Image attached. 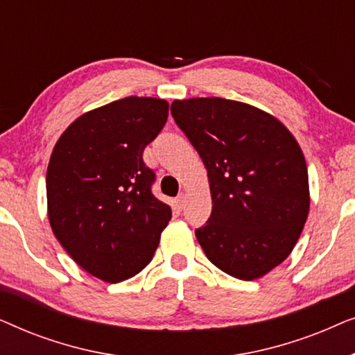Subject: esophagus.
Masks as SVG:
<instances>
[{"instance_id":"1","label":"esophagus","mask_w":355,"mask_h":355,"mask_svg":"<svg viewBox=\"0 0 355 355\" xmlns=\"http://www.w3.org/2000/svg\"><path fill=\"white\" fill-rule=\"evenodd\" d=\"M184 203H186V193L181 192V193H179V196L176 197V207L181 208V210H182Z\"/></svg>"}]
</instances>
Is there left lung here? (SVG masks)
I'll return each mask as SVG.
<instances>
[{
    "instance_id": "left-lung-1",
    "label": "left lung",
    "mask_w": 355,
    "mask_h": 355,
    "mask_svg": "<svg viewBox=\"0 0 355 355\" xmlns=\"http://www.w3.org/2000/svg\"><path fill=\"white\" fill-rule=\"evenodd\" d=\"M171 114L208 173L211 215L196 230L213 265L260 278L288 259L307 221L309 174L283 123L226 98L174 100Z\"/></svg>"
}]
</instances>
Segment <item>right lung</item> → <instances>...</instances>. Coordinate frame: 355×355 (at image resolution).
<instances>
[{
	"instance_id": "right-lung-1",
	"label": "right lung",
	"mask_w": 355,
	"mask_h": 355,
	"mask_svg": "<svg viewBox=\"0 0 355 355\" xmlns=\"http://www.w3.org/2000/svg\"><path fill=\"white\" fill-rule=\"evenodd\" d=\"M168 101L116 100L77 118L53 148L48 220L80 268L119 283L150 263L171 208L152 193L144 150L162 132Z\"/></svg>"
}]
</instances>
